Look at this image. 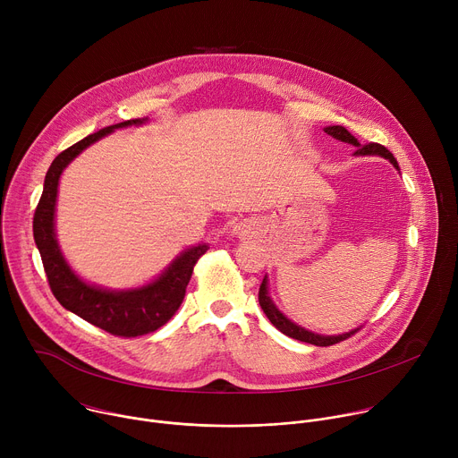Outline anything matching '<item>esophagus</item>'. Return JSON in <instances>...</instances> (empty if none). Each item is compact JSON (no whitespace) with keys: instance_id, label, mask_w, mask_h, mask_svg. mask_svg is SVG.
Returning a JSON list of instances; mask_svg holds the SVG:
<instances>
[{"instance_id":"1","label":"esophagus","mask_w":458,"mask_h":458,"mask_svg":"<svg viewBox=\"0 0 458 458\" xmlns=\"http://www.w3.org/2000/svg\"><path fill=\"white\" fill-rule=\"evenodd\" d=\"M248 228H250L248 223H239V225L233 226V233H235V235H246V233H248Z\"/></svg>"}]
</instances>
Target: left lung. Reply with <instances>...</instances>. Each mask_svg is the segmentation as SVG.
Instances as JSON below:
<instances>
[{
  "mask_svg": "<svg viewBox=\"0 0 458 458\" xmlns=\"http://www.w3.org/2000/svg\"><path fill=\"white\" fill-rule=\"evenodd\" d=\"M324 132L339 140V141H344V143H350L353 147H357V150L353 152V156H380L384 159H387L391 165H394L397 170H399V163L397 159L394 157V154H391L386 147L378 145V143H368V145H360L357 141V138H353L348 130L344 126H328L324 128ZM259 304L260 308H263V311L267 313V317L270 318V322L276 326V328L279 332H283L284 335L292 337V339H297L301 343H308V344H315V346H332V344H337L341 341H346L348 337H352L357 330H352L348 334H343V335H318V334H313V332H308L304 330L302 326H297L295 322H292L290 318H286L279 310L277 306L272 302L270 295H268V279L265 277L263 283H260V288H259Z\"/></svg>",
  "mask_w": 458,
  "mask_h": 458,
  "instance_id": "8db88e82",
  "label": "left lung"
}]
</instances>
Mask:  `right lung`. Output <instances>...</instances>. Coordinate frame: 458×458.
I'll return each instance as SVG.
<instances>
[{"instance_id":"1","label":"right lung","mask_w":458,"mask_h":458,"mask_svg":"<svg viewBox=\"0 0 458 458\" xmlns=\"http://www.w3.org/2000/svg\"><path fill=\"white\" fill-rule=\"evenodd\" d=\"M145 121L147 119H128L106 126L99 130V132L90 134L76 145L69 147L67 150H63L52 161L45 175L43 193L36 207L32 225L34 241L41 253L47 281L54 297L63 308L71 310L78 317L115 337H140L156 332L163 324H166L184 299L195 263L208 250L207 244L191 246L184 250L175 260H172V265L154 283L143 288L123 292H112L87 284L72 272L59 250L54 232V212L61 172L87 147L114 132L115 128L141 124Z\"/></svg>"}]
</instances>
